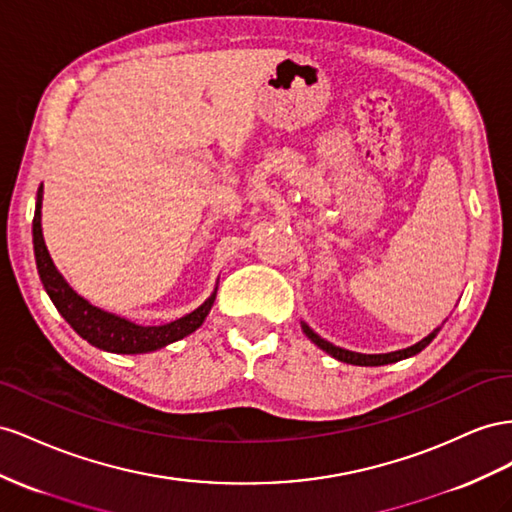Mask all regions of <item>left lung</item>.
<instances>
[{"mask_svg":"<svg viewBox=\"0 0 512 512\" xmlns=\"http://www.w3.org/2000/svg\"><path fill=\"white\" fill-rule=\"evenodd\" d=\"M302 330H304V334L306 337H309L319 349H324L326 354H330L332 358H337V360H341V362H347V364H358V367H382V364H390V362H399V360H405V358H410V356H416L418 352H422V349H425L435 337H437V332L442 330V326L440 328H435L429 337H425L422 341H418L416 345H412V347H407V349H399V352H390V354H358V352H349V349H343V347H337V345H332L330 341H326V339H321L319 334H315L309 326L306 324H302Z\"/></svg>","mask_w":512,"mask_h":512,"instance_id":"left-lung-1","label":"left lung"}]
</instances>
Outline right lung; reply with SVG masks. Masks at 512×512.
I'll list each match as a JSON object with an SVG mask.
<instances>
[{"label":"right lung","instance_id":"obj_1","mask_svg":"<svg viewBox=\"0 0 512 512\" xmlns=\"http://www.w3.org/2000/svg\"><path fill=\"white\" fill-rule=\"evenodd\" d=\"M40 208H42V184L38 188L36 212H34V223H32L36 268H38L42 285H45L51 302L55 304V309L60 311V315L68 321L72 330H75L87 343H92L94 347L105 349V352H113V354H148V352H154V349H160L173 341L188 337V334L195 332L203 324V319L208 317L216 298V289L214 294L199 306V309L163 326H139L135 321H128L124 317L107 313L98 309V306L90 304L64 281V276L60 272H57L53 259L47 251L45 238H42Z\"/></svg>","mask_w":512,"mask_h":512}]
</instances>
